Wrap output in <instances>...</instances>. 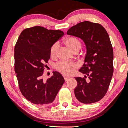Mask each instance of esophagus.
Returning <instances> with one entry per match:
<instances>
[{
    "instance_id": "1",
    "label": "esophagus",
    "mask_w": 128,
    "mask_h": 128,
    "mask_svg": "<svg viewBox=\"0 0 128 128\" xmlns=\"http://www.w3.org/2000/svg\"><path fill=\"white\" fill-rule=\"evenodd\" d=\"M70 78L69 77H64V80H65V81H68V80Z\"/></svg>"
}]
</instances>
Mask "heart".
<instances>
[{
  "mask_svg": "<svg viewBox=\"0 0 128 128\" xmlns=\"http://www.w3.org/2000/svg\"><path fill=\"white\" fill-rule=\"evenodd\" d=\"M65 43L72 51L78 50L81 48V43L78 39L74 36H69L65 40ZM59 44L56 42L51 46L50 49V55L51 57H55L59 50ZM77 67V64L72 62H60L56 64L55 68L58 72L64 75H70L73 72V70Z\"/></svg>",
  "mask_w": 128,
  "mask_h": 128,
  "instance_id": "obj_1",
  "label": "heart"
}]
</instances>
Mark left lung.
Masks as SVG:
<instances>
[{"label":"left lung","instance_id":"8db88e82","mask_svg":"<svg viewBox=\"0 0 128 128\" xmlns=\"http://www.w3.org/2000/svg\"><path fill=\"white\" fill-rule=\"evenodd\" d=\"M66 34L81 38L86 48L84 64L79 70L85 75L74 77L76 98L85 104L98 102L107 92L114 72V51L109 36L103 26L88 21L73 26Z\"/></svg>","mask_w":128,"mask_h":128}]
</instances>
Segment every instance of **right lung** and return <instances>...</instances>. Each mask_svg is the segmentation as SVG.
<instances>
[{
  "mask_svg": "<svg viewBox=\"0 0 128 128\" xmlns=\"http://www.w3.org/2000/svg\"><path fill=\"white\" fill-rule=\"evenodd\" d=\"M64 35L59 30L42 26L27 28L21 32L14 47V72L23 96L38 105L52 103L64 83L60 73L46 81L43 78L46 63L50 59L51 46Z\"/></svg>",
  "mask_w": 128,
  "mask_h": 128,
  "instance_id": "1",
  "label": "right lung"
}]
</instances>
